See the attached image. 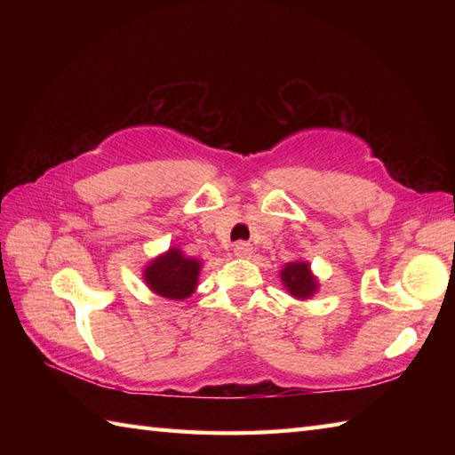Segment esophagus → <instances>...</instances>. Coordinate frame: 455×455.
I'll return each instance as SVG.
<instances>
[{"mask_svg":"<svg viewBox=\"0 0 455 455\" xmlns=\"http://www.w3.org/2000/svg\"><path fill=\"white\" fill-rule=\"evenodd\" d=\"M233 250H235V256H238V258H248L254 252L252 244H248V243H236Z\"/></svg>","mask_w":455,"mask_h":455,"instance_id":"1","label":"esophagus"}]
</instances>
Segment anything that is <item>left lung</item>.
I'll return each instance as SVG.
<instances>
[{
	"instance_id": "1",
	"label": "left lung",
	"mask_w": 455,
	"mask_h": 455,
	"mask_svg": "<svg viewBox=\"0 0 455 455\" xmlns=\"http://www.w3.org/2000/svg\"><path fill=\"white\" fill-rule=\"evenodd\" d=\"M282 282L293 297L305 299L316 291V282L305 262H291L282 269Z\"/></svg>"
}]
</instances>
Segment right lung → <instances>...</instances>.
<instances>
[{"label":"right lung","instance_id":"add662e5","mask_svg":"<svg viewBox=\"0 0 455 455\" xmlns=\"http://www.w3.org/2000/svg\"><path fill=\"white\" fill-rule=\"evenodd\" d=\"M201 264L197 259L186 258L181 250L170 248V252L156 258L144 272L148 287L154 293L166 299H186L197 287Z\"/></svg>","mask_w":455,"mask_h":455}]
</instances>
